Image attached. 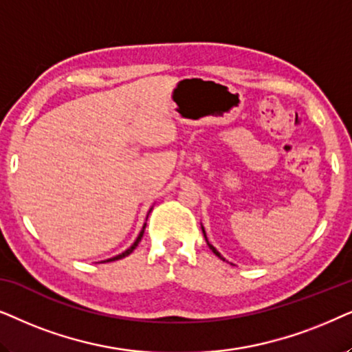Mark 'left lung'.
Here are the masks:
<instances>
[{
	"label": "left lung",
	"mask_w": 352,
	"mask_h": 352,
	"mask_svg": "<svg viewBox=\"0 0 352 352\" xmlns=\"http://www.w3.org/2000/svg\"><path fill=\"white\" fill-rule=\"evenodd\" d=\"M203 233H204V238H206V232H204V228H203ZM206 241H208V238H206ZM208 245H209V243H208ZM209 248H210V250H212V252H214V254H215V256H219V257H220V259H222V261H225V259H223V257H222V256H220V252H219L217 250H215V248H214L212 245H209Z\"/></svg>",
	"instance_id": "1"
}]
</instances>
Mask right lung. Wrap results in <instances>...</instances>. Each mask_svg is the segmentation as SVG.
Instances as JSON below:
<instances>
[{
  "label": "right lung",
  "instance_id": "obj_1",
  "mask_svg": "<svg viewBox=\"0 0 352 352\" xmlns=\"http://www.w3.org/2000/svg\"><path fill=\"white\" fill-rule=\"evenodd\" d=\"M144 227H146V223H144ZM144 227H143V230H142V232H140V235H138V238H137V240H135V243H133V245H132V246H130L127 251H124V252H122V254H119V256H116V257H111V259H107V262H109V261H119V259H122V257L129 256V254H130V252H132V251L135 250V248H137V246H138V243H140V241H142V236H143V233H144ZM104 262H106V261H104Z\"/></svg>",
  "mask_w": 352,
  "mask_h": 352
}]
</instances>
